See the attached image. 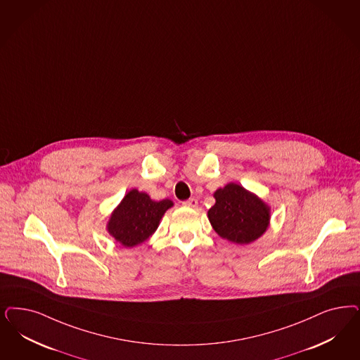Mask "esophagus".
<instances>
[{
    "mask_svg": "<svg viewBox=\"0 0 360 360\" xmlns=\"http://www.w3.org/2000/svg\"><path fill=\"white\" fill-rule=\"evenodd\" d=\"M184 206H186V207H197L198 206V200L195 198L187 199V200L184 202Z\"/></svg>",
    "mask_w": 360,
    "mask_h": 360,
    "instance_id": "esophagus-1",
    "label": "esophagus"
}]
</instances>
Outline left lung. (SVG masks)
Instances as JSON below:
<instances>
[{"mask_svg":"<svg viewBox=\"0 0 360 360\" xmlns=\"http://www.w3.org/2000/svg\"><path fill=\"white\" fill-rule=\"evenodd\" d=\"M214 198L209 219L218 236L238 245H248L266 231L270 209L257 195L236 184H229L218 188Z\"/></svg>","mask_w":360,"mask_h":360,"instance_id":"obj_1","label":"left lung"}]
</instances>
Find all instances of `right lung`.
Listing matches in <instances>:
<instances>
[{
    "instance_id": "obj_1",
    "label": "right lung",
    "mask_w": 360,
    "mask_h": 360,
    "mask_svg": "<svg viewBox=\"0 0 360 360\" xmlns=\"http://www.w3.org/2000/svg\"><path fill=\"white\" fill-rule=\"evenodd\" d=\"M172 206L173 202L169 199L155 202L146 193L134 188L112 212L108 230L122 246L133 248L145 242L157 230L162 215Z\"/></svg>"
}]
</instances>
